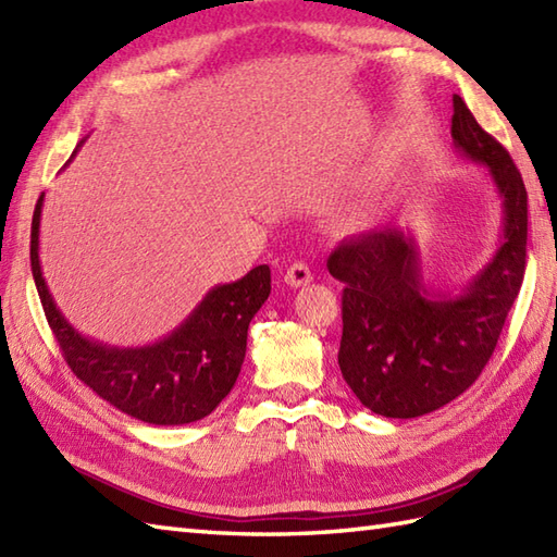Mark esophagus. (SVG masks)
<instances>
[{
  "instance_id": "obj_1",
  "label": "esophagus",
  "mask_w": 557,
  "mask_h": 557,
  "mask_svg": "<svg viewBox=\"0 0 557 557\" xmlns=\"http://www.w3.org/2000/svg\"><path fill=\"white\" fill-rule=\"evenodd\" d=\"M311 280H313L311 277V270H309V265H306V263H294L285 272V282H287L289 287H306Z\"/></svg>"
}]
</instances>
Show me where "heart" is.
Wrapping results in <instances>:
<instances>
[{"label": "heart", "mask_w": 557, "mask_h": 557, "mask_svg": "<svg viewBox=\"0 0 557 557\" xmlns=\"http://www.w3.org/2000/svg\"><path fill=\"white\" fill-rule=\"evenodd\" d=\"M373 215H375V210L369 208V206H363V208H359V210H354L351 222H354V224H366Z\"/></svg>", "instance_id": "obj_1"}]
</instances>
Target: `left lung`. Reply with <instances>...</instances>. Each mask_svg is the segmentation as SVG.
<instances>
[{
    "label": "left lung",
    "instance_id": "obj_1",
    "mask_svg": "<svg viewBox=\"0 0 557 557\" xmlns=\"http://www.w3.org/2000/svg\"><path fill=\"white\" fill-rule=\"evenodd\" d=\"M453 102V144L488 170L500 198L503 230L488 263L459 289L431 287L417 236L399 224L351 236L327 258L330 275L345 282L342 377L366 409L387 419L423 417L474 385L524 280L522 174L465 100Z\"/></svg>",
    "mask_w": 557,
    "mask_h": 557
}]
</instances>
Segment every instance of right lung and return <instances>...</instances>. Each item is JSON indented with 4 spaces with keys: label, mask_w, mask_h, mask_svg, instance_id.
<instances>
[{
    "label": "right lung",
    "mask_w": 557,
    "mask_h": 557,
    "mask_svg": "<svg viewBox=\"0 0 557 557\" xmlns=\"http://www.w3.org/2000/svg\"><path fill=\"white\" fill-rule=\"evenodd\" d=\"M81 146L83 140L74 156ZM42 200L45 194L33 212L30 270L47 323L78 381L112 407L152 425H184L215 411L239 377L248 323L270 294V268L258 265L242 280L208 289L170 335L150 345H108L81 335L47 287L40 265Z\"/></svg>",
    "instance_id": "obj_1"
}]
</instances>
